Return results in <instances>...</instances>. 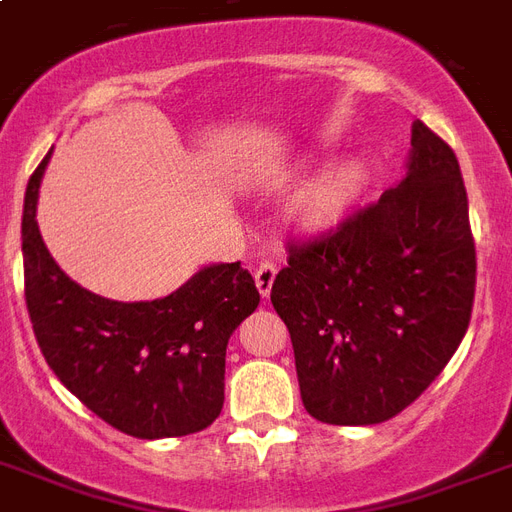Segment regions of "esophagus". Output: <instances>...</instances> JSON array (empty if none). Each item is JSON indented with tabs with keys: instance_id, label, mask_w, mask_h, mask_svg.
<instances>
[{
	"instance_id": "1",
	"label": "esophagus",
	"mask_w": 512,
	"mask_h": 512,
	"mask_svg": "<svg viewBox=\"0 0 512 512\" xmlns=\"http://www.w3.org/2000/svg\"><path fill=\"white\" fill-rule=\"evenodd\" d=\"M276 273H279V265L273 263V260H263V263L257 265L255 284L263 298H268V295H271V287H273V279H276Z\"/></svg>"
}]
</instances>
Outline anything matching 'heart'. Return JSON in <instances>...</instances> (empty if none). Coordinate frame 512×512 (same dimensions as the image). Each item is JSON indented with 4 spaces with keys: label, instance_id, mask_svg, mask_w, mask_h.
Instances as JSON below:
<instances>
[{
    "label": "heart",
    "instance_id": "b5f03b06",
    "mask_svg": "<svg viewBox=\"0 0 512 512\" xmlns=\"http://www.w3.org/2000/svg\"><path fill=\"white\" fill-rule=\"evenodd\" d=\"M360 177V163L354 161L341 163V166L325 171L314 185L308 187L306 193L300 195V209L308 217H319V214L333 212V209H338L354 193V187L360 185Z\"/></svg>",
    "mask_w": 512,
    "mask_h": 512
}]
</instances>
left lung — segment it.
<instances>
[{"mask_svg": "<svg viewBox=\"0 0 512 512\" xmlns=\"http://www.w3.org/2000/svg\"><path fill=\"white\" fill-rule=\"evenodd\" d=\"M397 187L319 236L287 241L271 303L290 330L306 411L378 424L419 400L462 343L475 239L454 150L421 120Z\"/></svg>", "mask_w": 512, "mask_h": 512, "instance_id": "left-lung-1", "label": "left lung"}]
</instances>
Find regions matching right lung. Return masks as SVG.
<instances>
[{
    "mask_svg": "<svg viewBox=\"0 0 512 512\" xmlns=\"http://www.w3.org/2000/svg\"><path fill=\"white\" fill-rule=\"evenodd\" d=\"M48 158L23 201V287L50 370L85 408L131 438H182L225 403V349L260 303L241 263L209 265L166 298L117 303L83 290L50 257L37 228Z\"/></svg>",
    "mask_w": 512,
    "mask_h": 512,
    "instance_id": "1",
    "label": "right lung"
}]
</instances>
